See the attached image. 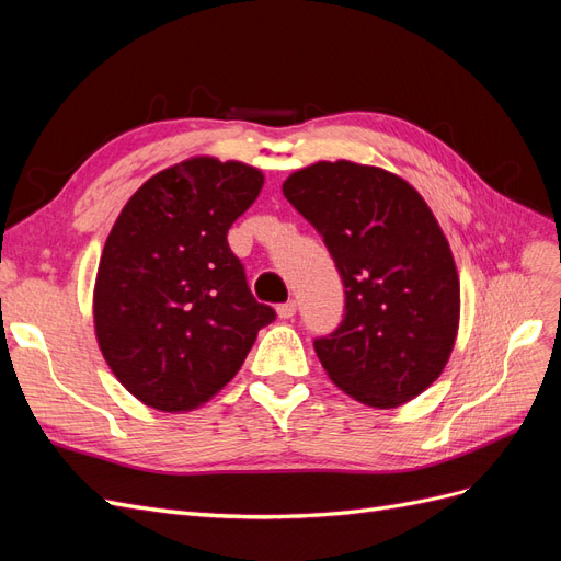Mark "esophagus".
<instances>
[{
    "label": "esophagus",
    "instance_id": "esophagus-1",
    "mask_svg": "<svg viewBox=\"0 0 561 561\" xmlns=\"http://www.w3.org/2000/svg\"><path fill=\"white\" fill-rule=\"evenodd\" d=\"M276 313H278V318H283V320L293 318V316L297 313V301H285V304H280V307L276 309Z\"/></svg>",
    "mask_w": 561,
    "mask_h": 561
}]
</instances>
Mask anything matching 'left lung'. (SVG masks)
I'll return each mask as SVG.
<instances>
[{
  "mask_svg": "<svg viewBox=\"0 0 561 561\" xmlns=\"http://www.w3.org/2000/svg\"><path fill=\"white\" fill-rule=\"evenodd\" d=\"M283 194L344 283L342 325L313 342L328 377L377 410L414 400L443 375L461 318L456 262L428 203L400 175L346 159L299 168Z\"/></svg>",
  "mask_w": 561,
  "mask_h": 561,
  "instance_id": "left-lung-1",
  "label": "left lung"
}]
</instances>
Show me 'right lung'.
Instances as JSON below:
<instances>
[{
    "mask_svg": "<svg viewBox=\"0 0 561 561\" xmlns=\"http://www.w3.org/2000/svg\"><path fill=\"white\" fill-rule=\"evenodd\" d=\"M262 186L260 168L192 157L151 175L116 217L93 287L95 339L118 383L151 410L206 404L276 318L227 243Z\"/></svg>",
    "mask_w": 561,
    "mask_h": 561,
    "instance_id": "obj_1",
    "label": "right lung"
}]
</instances>
